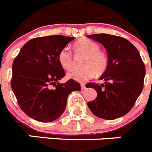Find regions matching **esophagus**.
Returning a JSON list of instances; mask_svg holds the SVG:
<instances>
[{
  "instance_id": "1",
  "label": "esophagus",
  "mask_w": 152,
  "mask_h": 152,
  "mask_svg": "<svg viewBox=\"0 0 152 152\" xmlns=\"http://www.w3.org/2000/svg\"><path fill=\"white\" fill-rule=\"evenodd\" d=\"M80 87H81V89H82V90L86 89V86H85V84H80Z\"/></svg>"
}]
</instances>
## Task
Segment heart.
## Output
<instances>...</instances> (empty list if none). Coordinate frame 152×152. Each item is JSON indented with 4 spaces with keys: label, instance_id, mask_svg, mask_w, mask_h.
<instances>
[{
    "label": "heart",
    "instance_id": "obj_1",
    "mask_svg": "<svg viewBox=\"0 0 152 152\" xmlns=\"http://www.w3.org/2000/svg\"><path fill=\"white\" fill-rule=\"evenodd\" d=\"M75 54L84 55L81 69H75L67 74V77L77 81H85L100 75L106 72L109 64V58L104 51L100 49L97 42L88 38H81L73 45ZM58 61L64 69L71 70L74 60L71 51L68 48L61 49L58 54Z\"/></svg>",
    "mask_w": 152,
    "mask_h": 152
}]
</instances>
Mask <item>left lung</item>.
Here are the masks:
<instances>
[{
    "mask_svg": "<svg viewBox=\"0 0 152 152\" xmlns=\"http://www.w3.org/2000/svg\"><path fill=\"white\" fill-rule=\"evenodd\" d=\"M87 36L101 43L109 58L107 69L100 77L104 84H86L97 93L96 99L88 103V107L101 119L122 117L131 110L143 89L144 63L138 49L125 38L106 33Z\"/></svg>",
    "mask_w": 152,
    "mask_h": 152,
    "instance_id": "8db88e82",
    "label": "left lung"
}]
</instances>
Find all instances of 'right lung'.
Instances as JSON below:
<instances>
[{
	"label": "right lung",
	"mask_w": 152,
	"mask_h": 152,
	"mask_svg": "<svg viewBox=\"0 0 152 152\" xmlns=\"http://www.w3.org/2000/svg\"><path fill=\"white\" fill-rule=\"evenodd\" d=\"M74 37L48 36L29 40L13 62L11 88L19 106L26 115L42 123L59 118L66 108L68 95L80 84L65 76L58 54Z\"/></svg>",
	"instance_id": "right-lung-1"
}]
</instances>
